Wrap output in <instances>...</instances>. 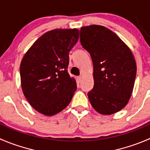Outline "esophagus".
Segmentation results:
<instances>
[{
  "instance_id": "34e87169",
  "label": "esophagus",
  "mask_w": 150,
  "mask_h": 150,
  "mask_svg": "<svg viewBox=\"0 0 150 150\" xmlns=\"http://www.w3.org/2000/svg\"><path fill=\"white\" fill-rule=\"evenodd\" d=\"M77 79H78V82H81V81H82V77H81V76H78V78H77Z\"/></svg>"
}]
</instances>
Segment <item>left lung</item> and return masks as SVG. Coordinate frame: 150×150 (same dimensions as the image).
<instances>
[{
	"instance_id": "1",
	"label": "left lung",
	"mask_w": 150,
	"mask_h": 150,
	"mask_svg": "<svg viewBox=\"0 0 150 150\" xmlns=\"http://www.w3.org/2000/svg\"><path fill=\"white\" fill-rule=\"evenodd\" d=\"M80 38L93 62L94 88L88 93V100L99 114H115L125 107L133 93L137 69L134 56L128 46L105 26H83Z\"/></svg>"
}]
</instances>
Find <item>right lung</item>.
<instances>
[{"instance_id":"1","label":"right lung","mask_w":150,"mask_h":150,"mask_svg":"<svg viewBox=\"0 0 150 150\" xmlns=\"http://www.w3.org/2000/svg\"><path fill=\"white\" fill-rule=\"evenodd\" d=\"M78 38L77 28L49 30L25 53L20 67L22 90L40 114L55 115L72 100L77 85L67 71L69 52Z\"/></svg>"}]
</instances>
